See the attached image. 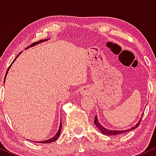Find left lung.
<instances>
[{
  "label": "left lung",
  "instance_id": "left-lung-1",
  "mask_svg": "<svg viewBox=\"0 0 156 156\" xmlns=\"http://www.w3.org/2000/svg\"><path fill=\"white\" fill-rule=\"evenodd\" d=\"M140 122H141V120H139V122H138L137 124L134 127H133V128H130V129H128V130H109L108 129H106V128H103V127L102 126L101 124H100V122H98V118H97L96 116H95V117H94V123L96 125V126L98 127V128H99V130H101V132L102 133L105 134V135L112 136V135H118V134L124 133H126V132L130 131V130H132L135 129V128H138V126H139V125H140Z\"/></svg>",
  "mask_w": 156,
  "mask_h": 156
}]
</instances>
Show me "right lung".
<instances>
[{
	"label": "right lung",
	"mask_w": 156,
	"mask_h": 156,
	"mask_svg": "<svg viewBox=\"0 0 156 156\" xmlns=\"http://www.w3.org/2000/svg\"><path fill=\"white\" fill-rule=\"evenodd\" d=\"M46 40H48V39H44V40H39V41H38V42H34V43H33V44H31V45H30V46H34L35 44H39V42H43V41H46ZM17 56H18V55H17ZM15 59H16V58H15V59H14L13 62H15ZM13 62H12V63H13ZM12 64H11V65H12ZM11 65L9 66V67L8 69H7V70H6V75H5V78H6V74H7V73H8V71H9V68H10ZM5 78H4V82H5ZM62 122H60L59 129H58V132H57V133L55 134V135L54 136H53V138H51V139H48V140H45V141H40V143H44V144H48V143H51V142H53V141H55V140H56L57 139H58V137H59V136H60V133H61V130H62Z\"/></svg>",
	"instance_id": "1"
}]
</instances>
